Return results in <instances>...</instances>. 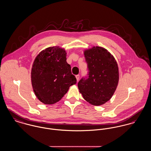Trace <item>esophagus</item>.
Masks as SVG:
<instances>
[{
	"label": "esophagus",
	"mask_w": 151,
	"mask_h": 151,
	"mask_svg": "<svg viewBox=\"0 0 151 151\" xmlns=\"http://www.w3.org/2000/svg\"><path fill=\"white\" fill-rule=\"evenodd\" d=\"M76 79H77V81H78L80 79V75H76Z\"/></svg>",
	"instance_id": "esophagus-1"
}]
</instances>
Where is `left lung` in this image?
<instances>
[{
	"label": "left lung",
	"mask_w": 151,
	"mask_h": 151,
	"mask_svg": "<svg viewBox=\"0 0 151 151\" xmlns=\"http://www.w3.org/2000/svg\"><path fill=\"white\" fill-rule=\"evenodd\" d=\"M88 65V76L78 83L83 99L93 106H100L110 100L119 81L118 64L105 48L93 47L84 51Z\"/></svg>",
	"instance_id": "obj_1"
}]
</instances>
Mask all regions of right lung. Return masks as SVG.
Returning <instances> with one entry per match:
<instances>
[{
    "instance_id": "right-lung-1",
    "label": "right lung",
    "mask_w": 151,
    "mask_h": 151,
    "mask_svg": "<svg viewBox=\"0 0 151 151\" xmlns=\"http://www.w3.org/2000/svg\"><path fill=\"white\" fill-rule=\"evenodd\" d=\"M31 80L33 91L44 104H53L77 82L66 62V51L59 47H48L37 55L33 62Z\"/></svg>"
}]
</instances>
